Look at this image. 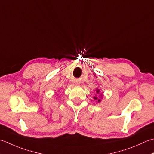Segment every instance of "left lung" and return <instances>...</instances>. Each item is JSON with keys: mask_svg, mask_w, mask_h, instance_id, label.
<instances>
[{"mask_svg": "<svg viewBox=\"0 0 154 154\" xmlns=\"http://www.w3.org/2000/svg\"><path fill=\"white\" fill-rule=\"evenodd\" d=\"M99 92H100V90H99V89H97V90H96V93H97V94H99ZM100 96H101V97L102 96V94L101 95H100ZM94 99L95 100H97V101H98V103H99L100 101H101V100H100V98H98V97H96V96L94 97Z\"/></svg>", "mask_w": 154, "mask_h": 154, "instance_id": "left-lung-1", "label": "left lung"}]
</instances>
